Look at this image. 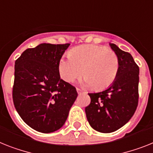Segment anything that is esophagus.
<instances>
[{"instance_id":"esophagus-1","label":"esophagus","mask_w":153,"mask_h":153,"mask_svg":"<svg viewBox=\"0 0 153 153\" xmlns=\"http://www.w3.org/2000/svg\"><path fill=\"white\" fill-rule=\"evenodd\" d=\"M76 89H77V92H78V93H79V94H80V93H82V89H80L79 88H76Z\"/></svg>"}]
</instances>
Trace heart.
<instances>
[{
  "label": "heart",
  "instance_id": "heart-1",
  "mask_svg": "<svg viewBox=\"0 0 153 153\" xmlns=\"http://www.w3.org/2000/svg\"><path fill=\"white\" fill-rule=\"evenodd\" d=\"M120 61L116 53L94 44L82 45L70 51L69 57L59 62L61 79L70 82L84 73L85 82L96 90L110 86L116 80Z\"/></svg>",
  "mask_w": 153,
  "mask_h": 153
}]
</instances>
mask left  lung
Masks as SVG:
<instances>
[{
	"label": "left lung",
	"instance_id": "obj_1",
	"mask_svg": "<svg viewBox=\"0 0 153 153\" xmlns=\"http://www.w3.org/2000/svg\"><path fill=\"white\" fill-rule=\"evenodd\" d=\"M110 45L120 61L117 79L106 90L88 93L91 102L85 107L91 127L102 133L115 131L127 124L135 112L139 97V68L129 53L114 43Z\"/></svg>",
	"mask_w": 153,
	"mask_h": 153
}]
</instances>
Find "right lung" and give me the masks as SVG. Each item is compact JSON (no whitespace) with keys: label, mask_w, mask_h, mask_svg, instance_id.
Instances as JSON below:
<instances>
[{"label":"right lung","mask_w":153,"mask_h":153,"mask_svg":"<svg viewBox=\"0 0 153 153\" xmlns=\"http://www.w3.org/2000/svg\"><path fill=\"white\" fill-rule=\"evenodd\" d=\"M69 45L41 43L15 61L14 105L24 122L37 131L60 129L78 96L75 87L59 73V62Z\"/></svg>","instance_id":"add662e5"}]
</instances>
